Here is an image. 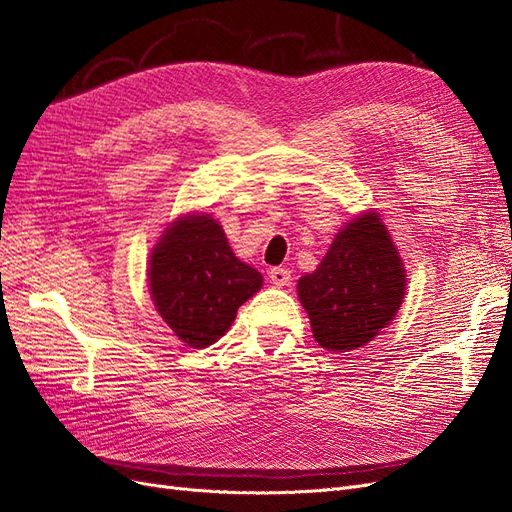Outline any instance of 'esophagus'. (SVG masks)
Listing matches in <instances>:
<instances>
[{
	"instance_id": "1",
	"label": "esophagus",
	"mask_w": 512,
	"mask_h": 512,
	"mask_svg": "<svg viewBox=\"0 0 512 512\" xmlns=\"http://www.w3.org/2000/svg\"><path fill=\"white\" fill-rule=\"evenodd\" d=\"M269 282L273 286H288L290 284V271L284 267H273L269 271Z\"/></svg>"
}]
</instances>
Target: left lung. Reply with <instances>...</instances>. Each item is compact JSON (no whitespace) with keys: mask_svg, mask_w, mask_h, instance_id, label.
Instances as JSON below:
<instances>
[{"mask_svg":"<svg viewBox=\"0 0 512 512\" xmlns=\"http://www.w3.org/2000/svg\"><path fill=\"white\" fill-rule=\"evenodd\" d=\"M297 288L316 342L350 352L393 320L404 301L406 271L378 215L367 213L337 232L318 269Z\"/></svg>","mask_w":512,"mask_h":512,"instance_id":"1","label":"left lung"}]
</instances>
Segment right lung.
Returning a JSON list of instances; mask_svg holds the SVG:
<instances>
[{
    "mask_svg": "<svg viewBox=\"0 0 512 512\" xmlns=\"http://www.w3.org/2000/svg\"><path fill=\"white\" fill-rule=\"evenodd\" d=\"M260 286L262 275L232 254L222 226L209 215L177 220L151 254L153 303L190 348L218 342Z\"/></svg>",
    "mask_w": 512,
    "mask_h": 512,
    "instance_id": "1",
    "label": "right lung"
}]
</instances>
